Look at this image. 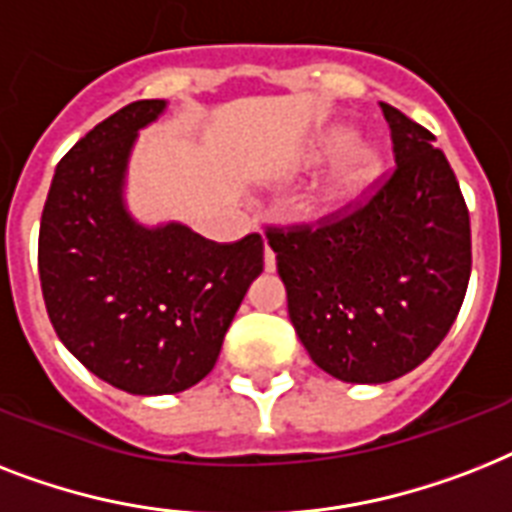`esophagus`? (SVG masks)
<instances>
[{
    "mask_svg": "<svg viewBox=\"0 0 512 512\" xmlns=\"http://www.w3.org/2000/svg\"><path fill=\"white\" fill-rule=\"evenodd\" d=\"M276 268V255H273V249L268 247V242H265V270H273Z\"/></svg>",
    "mask_w": 512,
    "mask_h": 512,
    "instance_id": "obj_1",
    "label": "esophagus"
}]
</instances>
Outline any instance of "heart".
<instances>
[{
  "label": "heart",
  "instance_id": "b5f03b06",
  "mask_svg": "<svg viewBox=\"0 0 512 512\" xmlns=\"http://www.w3.org/2000/svg\"><path fill=\"white\" fill-rule=\"evenodd\" d=\"M347 141L344 131H331L321 139V144L315 147L313 157H326L331 155L336 147H342ZM378 168H381V157H378L376 149L365 141H352L347 152L339 157V162L334 165V170L323 178L321 184L315 186L310 199H307V207L313 213H331L336 207L347 205L350 199H355L365 186L371 184L376 178Z\"/></svg>",
  "mask_w": 512,
  "mask_h": 512
}]
</instances>
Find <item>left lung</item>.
Segmentation results:
<instances>
[{
	"instance_id": "1",
	"label": "left lung",
	"mask_w": 512,
	"mask_h": 512,
	"mask_svg": "<svg viewBox=\"0 0 512 512\" xmlns=\"http://www.w3.org/2000/svg\"><path fill=\"white\" fill-rule=\"evenodd\" d=\"M394 170L318 226L268 228L289 318L347 384L405 376L442 344L471 278V220L434 134L381 102Z\"/></svg>"
}]
</instances>
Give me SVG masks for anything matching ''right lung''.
Here are the masks:
<instances>
[{
    "mask_svg": "<svg viewBox=\"0 0 512 512\" xmlns=\"http://www.w3.org/2000/svg\"><path fill=\"white\" fill-rule=\"evenodd\" d=\"M165 99L131 102L62 157L39 228V276L60 342L128 394H176L213 371L263 239L218 244L181 223L141 226L123 202L139 128Z\"/></svg>",
    "mask_w": 512,
    "mask_h": 512,
    "instance_id": "right-lung-1",
    "label": "right lung"
}]
</instances>
